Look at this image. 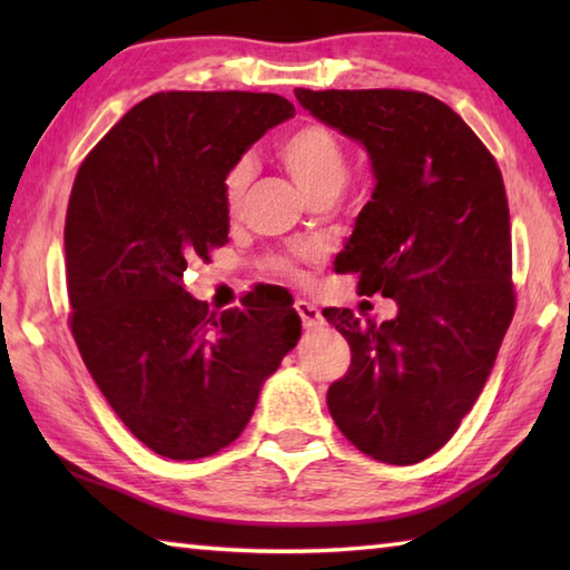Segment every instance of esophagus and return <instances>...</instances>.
Listing matches in <instances>:
<instances>
[{"label":"esophagus","mask_w":570,"mask_h":570,"mask_svg":"<svg viewBox=\"0 0 570 570\" xmlns=\"http://www.w3.org/2000/svg\"><path fill=\"white\" fill-rule=\"evenodd\" d=\"M296 311H298L301 323H304L306 331H318V328H323V325H325L323 313L316 306L306 304V301H296Z\"/></svg>","instance_id":"obj_1"}]
</instances>
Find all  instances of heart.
Wrapping results in <instances>:
<instances>
[{
    "label": "heart",
    "mask_w": 570,
    "mask_h": 570,
    "mask_svg": "<svg viewBox=\"0 0 570 570\" xmlns=\"http://www.w3.org/2000/svg\"><path fill=\"white\" fill-rule=\"evenodd\" d=\"M278 159L296 186L308 200L323 196H337L345 186L347 178V154L343 141L337 139L331 129L323 125H304L288 135L278 144ZM252 168L247 161H239L229 168L225 176V205L229 213H237L242 198L249 184ZM276 269L294 272L292 262L278 259L274 262Z\"/></svg>",
    "instance_id": "1"
}]
</instances>
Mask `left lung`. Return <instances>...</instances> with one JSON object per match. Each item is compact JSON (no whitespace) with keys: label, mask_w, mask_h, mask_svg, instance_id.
I'll use <instances>...</instances> for the list:
<instances>
[{"label":"left lung","mask_w":570,"mask_h":570,"mask_svg":"<svg viewBox=\"0 0 570 570\" xmlns=\"http://www.w3.org/2000/svg\"><path fill=\"white\" fill-rule=\"evenodd\" d=\"M304 110L370 156L372 198L337 254L384 323L323 313L353 362L331 384L335 426L362 453L414 465L478 402L514 316L512 235L498 164L445 102L414 90H304Z\"/></svg>","instance_id":"obj_1"}]
</instances>
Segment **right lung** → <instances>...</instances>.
I'll return each instance as SVG.
<instances>
[{
  "instance_id": "1",
  "label": "right lung",
  "mask_w": 570,
  "mask_h": 570,
  "mask_svg": "<svg viewBox=\"0 0 570 570\" xmlns=\"http://www.w3.org/2000/svg\"><path fill=\"white\" fill-rule=\"evenodd\" d=\"M296 115L272 92H159L78 168L66 215L70 331L115 414L154 453L198 460L247 426L301 337L288 298L208 311L190 262L227 245L225 176Z\"/></svg>"
}]
</instances>
